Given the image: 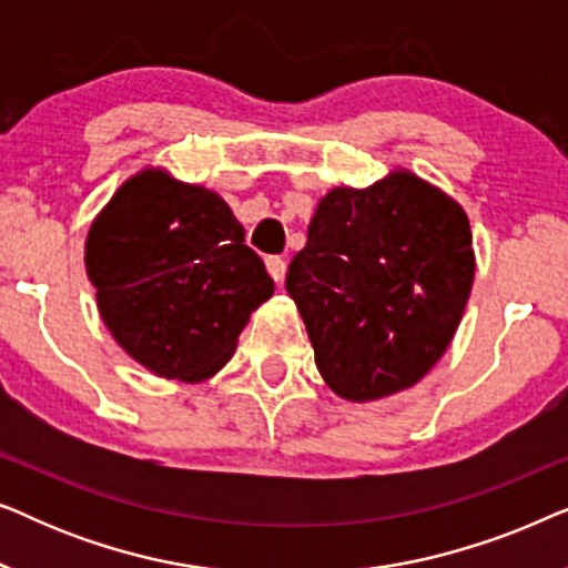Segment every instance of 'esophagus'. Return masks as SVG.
<instances>
[{"label": "esophagus", "instance_id": "obj_1", "mask_svg": "<svg viewBox=\"0 0 568 568\" xmlns=\"http://www.w3.org/2000/svg\"><path fill=\"white\" fill-rule=\"evenodd\" d=\"M266 271L271 274L274 282H284V274H286V261L282 255H268L266 258Z\"/></svg>", "mask_w": 568, "mask_h": 568}]
</instances>
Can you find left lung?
I'll use <instances>...</instances> for the list:
<instances>
[{"instance_id": "left-lung-1", "label": "left lung", "mask_w": 568, "mask_h": 568, "mask_svg": "<svg viewBox=\"0 0 568 568\" xmlns=\"http://www.w3.org/2000/svg\"><path fill=\"white\" fill-rule=\"evenodd\" d=\"M470 245L463 209L408 170L317 204L286 292L331 390L377 400L439 362L470 297Z\"/></svg>"}]
</instances>
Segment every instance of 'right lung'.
Instances as JSON below:
<instances>
[{
    "instance_id": "add662e5",
    "label": "right lung",
    "mask_w": 568,
    "mask_h": 568,
    "mask_svg": "<svg viewBox=\"0 0 568 568\" xmlns=\"http://www.w3.org/2000/svg\"><path fill=\"white\" fill-rule=\"evenodd\" d=\"M84 266L119 346L154 375L199 383L224 367L274 278L214 191L144 170L92 222Z\"/></svg>"
}]
</instances>
